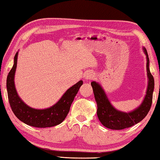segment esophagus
<instances>
[{"instance_id": "1", "label": "esophagus", "mask_w": 160, "mask_h": 160, "mask_svg": "<svg viewBox=\"0 0 160 160\" xmlns=\"http://www.w3.org/2000/svg\"><path fill=\"white\" fill-rule=\"evenodd\" d=\"M93 78H95V75H94L92 72H86L85 74V79L91 80V79H92Z\"/></svg>"}]
</instances>
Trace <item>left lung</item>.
<instances>
[{
	"label": "left lung",
	"mask_w": 160,
	"mask_h": 160,
	"mask_svg": "<svg viewBox=\"0 0 160 160\" xmlns=\"http://www.w3.org/2000/svg\"><path fill=\"white\" fill-rule=\"evenodd\" d=\"M147 57V72H148V85L145 97L139 107L130 112L119 111L111 105L105 91L98 82H91L94 95L98 105L97 115L99 120L105 127L111 130H123L130 128L139 122L148 115L152 103V95L154 88V78L149 70V60L148 52L143 48Z\"/></svg>",
	"instance_id": "obj_1"
}]
</instances>
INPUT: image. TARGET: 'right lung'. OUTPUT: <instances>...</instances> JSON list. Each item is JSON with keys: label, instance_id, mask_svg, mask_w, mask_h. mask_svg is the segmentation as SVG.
I'll return each mask as SVG.
<instances>
[{"label": "right lung", "instance_id": "obj_1", "mask_svg": "<svg viewBox=\"0 0 160 160\" xmlns=\"http://www.w3.org/2000/svg\"><path fill=\"white\" fill-rule=\"evenodd\" d=\"M18 52L14 57V64L7 77V92L10 105L18 118L28 125L35 128H50L59 125L65 120L69 112L71 104L83 82L80 80L70 88L59 101L49 108L38 110L28 106L18 95L15 87L14 77L17 67Z\"/></svg>", "mask_w": 160, "mask_h": 160}]
</instances>
